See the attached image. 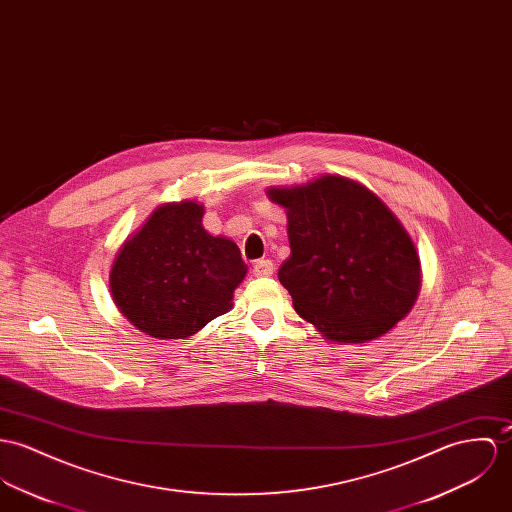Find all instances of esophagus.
Returning <instances> with one entry per match:
<instances>
[{
    "instance_id": "34e87169",
    "label": "esophagus",
    "mask_w": 512,
    "mask_h": 512,
    "mask_svg": "<svg viewBox=\"0 0 512 512\" xmlns=\"http://www.w3.org/2000/svg\"><path fill=\"white\" fill-rule=\"evenodd\" d=\"M274 270H276V266H274L272 260H258V262L252 266V274H254L256 278H268V276L274 274Z\"/></svg>"
}]
</instances>
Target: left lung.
<instances>
[{"label": "left lung", "mask_w": 512, "mask_h": 512, "mask_svg": "<svg viewBox=\"0 0 512 512\" xmlns=\"http://www.w3.org/2000/svg\"><path fill=\"white\" fill-rule=\"evenodd\" d=\"M287 209L289 258L278 278L295 311L334 342L387 332L419 293L417 250L368 187L340 176L270 189Z\"/></svg>", "instance_id": "obj_1"}]
</instances>
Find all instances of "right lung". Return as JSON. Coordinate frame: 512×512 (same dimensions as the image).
Returning a JSON list of instances; mask_svg holds the SVG:
<instances>
[{
  "mask_svg": "<svg viewBox=\"0 0 512 512\" xmlns=\"http://www.w3.org/2000/svg\"><path fill=\"white\" fill-rule=\"evenodd\" d=\"M201 217L193 201L156 209L113 264L119 311L154 338H186L225 315L246 276L238 246L207 233Z\"/></svg>",
  "mask_w": 512,
  "mask_h": 512,
  "instance_id": "right-lung-1",
  "label": "right lung"
}]
</instances>
